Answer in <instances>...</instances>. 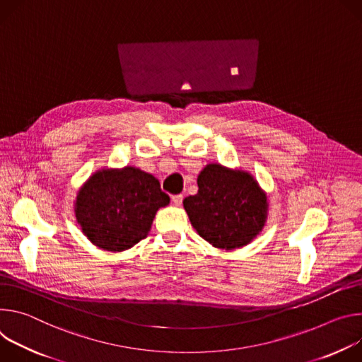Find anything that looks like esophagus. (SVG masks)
I'll return each instance as SVG.
<instances>
[{
	"label": "esophagus",
	"mask_w": 362,
	"mask_h": 362,
	"mask_svg": "<svg viewBox=\"0 0 362 362\" xmlns=\"http://www.w3.org/2000/svg\"><path fill=\"white\" fill-rule=\"evenodd\" d=\"M182 199H184V197H182V194H178V195H174L173 197V203L177 206V207H180L181 204H182Z\"/></svg>",
	"instance_id": "obj_1"
}]
</instances>
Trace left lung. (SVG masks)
Masks as SVG:
<instances>
[{
  "label": "left lung",
  "mask_w": 362,
  "mask_h": 362,
  "mask_svg": "<svg viewBox=\"0 0 362 362\" xmlns=\"http://www.w3.org/2000/svg\"><path fill=\"white\" fill-rule=\"evenodd\" d=\"M198 192L184 199L192 227L221 250H235L253 242L267 220V195L243 170L207 164L197 178Z\"/></svg>",
  "instance_id": "1"
}]
</instances>
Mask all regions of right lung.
<instances>
[{
	"label": "right lung",
	"mask_w": 362,
	"mask_h": 362,
	"mask_svg": "<svg viewBox=\"0 0 362 362\" xmlns=\"http://www.w3.org/2000/svg\"><path fill=\"white\" fill-rule=\"evenodd\" d=\"M170 197L159 181L136 167L102 168L80 187L74 214L83 234L106 252H124L145 238Z\"/></svg>",
	"instance_id": "add662e5"
}]
</instances>
